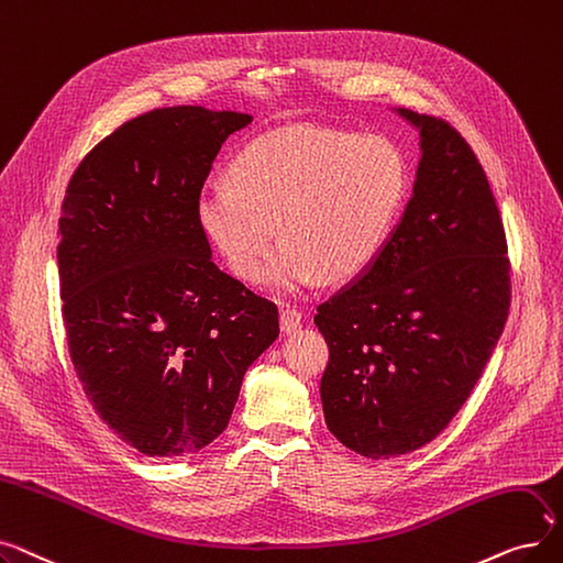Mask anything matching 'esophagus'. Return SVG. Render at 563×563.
I'll return each instance as SVG.
<instances>
[{
  "mask_svg": "<svg viewBox=\"0 0 563 563\" xmlns=\"http://www.w3.org/2000/svg\"><path fill=\"white\" fill-rule=\"evenodd\" d=\"M279 325L284 334H292L302 328V311L296 307H284L279 313Z\"/></svg>",
  "mask_w": 563,
  "mask_h": 563,
  "instance_id": "1",
  "label": "esophagus"
}]
</instances>
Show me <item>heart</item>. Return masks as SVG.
<instances>
[{"instance_id": "b5f03b06", "label": "heart", "mask_w": 563, "mask_h": 563, "mask_svg": "<svg viewBox=\"0 0 563 563\" xmlns=\"http://www.w3.org/2000/svg\"><path fill=\"white\" fill-rule=\"evenodd\" d=\"M406 195V165L383 137L323 125H292L252 142L233 178H210L199 192L203 231L233 271L279 292L318 275L345 282L376 261ZM278 227L275 228L274 224Z\"/></svg>"}]
</instances>
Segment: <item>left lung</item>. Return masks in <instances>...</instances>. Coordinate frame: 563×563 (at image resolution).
Returning <instances> with one entry per match:
<instances>
[{"mask_svg": "<svg viewBox=\"0 0 563 563\" xmlns=\"http://www.w3.org/2000/svg\"><path fill=\"white\" fill-rule=\"evenodd\" d=\"M398 114L421 137L412 197L376 261L313 318L330 347L320 378L325 423L373 461L444 431L511 305V261L484 167L444 119Z\"/></svg>", "mask_w": 563, "mask_h": 563, "instance_id": "8db88e82", "label": "left lung"}]
</instances>
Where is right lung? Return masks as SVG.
I'll return each instance as SVG.
<instances>
[{"label": "right lung", "mask_w": 563, "mask_h": 563, "mask_svg": "<svg viewBox=\"0 0 563 563\" xmlns=\"http://www.w3.org/2000/svg\"><path fill=\"white\" fill-rule=\"evenodd\" d=\"M250 114L163 107L75 169L59 218L70 362L100 419L144 456H192L227 428L277 305L210 258L197 201Z\"/></svg>", "instance_id": "obj_1"}]
</instances>
